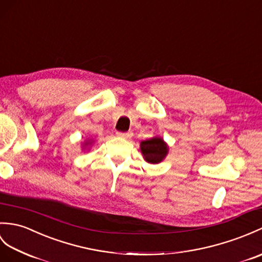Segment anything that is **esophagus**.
Instances as JSON below:
<instances>
[{"label": "esophagus", "instance_id": "esophagus-1", "mask_svg": "<svg viewBox=\"0 0 262 262\" xmlns=\"http://www.w3.org/2000/svg\"><path fill=\"white\" fill-rule=\"evenodd\" d=\"M117 136H118V137H121V138H130V137L133 136V133H132V132H127V133L118 132V133H117Z\"/></svg>", "mask_w": 262, "mask_h": 262}]
</instances>
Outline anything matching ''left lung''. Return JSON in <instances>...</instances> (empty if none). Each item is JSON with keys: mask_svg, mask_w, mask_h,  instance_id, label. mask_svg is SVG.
I'll use <instances>...</instances> for the list:
<instances>
[{"mask_svg": "<svg viewBox=\"0 0 262 262\" xmlns=\"http://www.w3.org/2000/svg\"><path fill=\"white\" fill-rule=\"evenodd\" d=\"M144 160L151 164L161 163L168 153V146L161 137H153L141 143Z\"/></svg>", "mask_w": 262, "mask_h": 262, "instance_id": "obj_1", "label": "left lung"}]
</instances>
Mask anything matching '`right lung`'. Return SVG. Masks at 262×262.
I'll return each instance as SVG.
<instances>
[{"label": "right lung", "instance_id": "add662e5", "mask_svg": "<svg viewBox=\"0 0 262 262\" xmlns=\"http://www.w3.org/2000/svg\"><path fill=\"white\" fill-rule=\"evenodd\" d=\"M90 144H91V141H87L86 143H84V145H86V146H87V145H90Z\"/></svg>", "mask_w": 262, "mask_h": 262}]
</instances>
